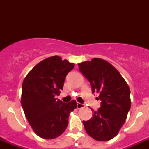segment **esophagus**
Masks as SVG:
<instances>
[{
    "label": "esophagus",
    "mask_w": 149,
    "mask_h": 149,
    "mask_svg": "<svg viewBox=\"0 0 149 149\" xmlns=\"http://www.w3.org/2000/svg\"><path fill=\"white\" fill-rule=\"evenodd\" d=\"M84 107H85V104H80V103H77V107L78 109H81Z\"/></svg>",
    "instance_id": "1"
}]
</instances>
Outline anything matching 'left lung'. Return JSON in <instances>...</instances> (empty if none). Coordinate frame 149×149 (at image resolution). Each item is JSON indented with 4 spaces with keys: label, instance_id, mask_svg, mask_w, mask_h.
<instances>
[{
    "label": "left lung",
    "instance_id": "8db88e82",
    "mask_svg": "<svg viewBox=\"0 0 149 149\" xmlns=\"http://www.w3.org/2000/svg\"><path fill=\"white\" fill-rule=\"evenodd\" d=\"M79 70L101 101L97 111L91 109L93 117L83 121L85 130L97 141L111 140L118 134L131 108L129 87L120 72L101 58L79 63Z\"/></svg>",
    "mask_w": 149,
    "mask_h": 149
}]
</instances>
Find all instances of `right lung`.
I'll return each mask as SVG.
<instances>
[{"instance_id":"add662e5","label":"right lung","mask_w":149,"mask_h":149,"mask_svg":"<svg viewBox=\"0 0 149 149\" xmlns=\"http://www.w3.org/2000/svg\"><path fill=\"white\" fill-rule=\"evenodd\" d=\"M74 65L57 56L49 57L37 64L23 81L22 106L34 132L42 139H53L63 134L70 113L77 108L74 100L63 103L55 98Z\"/></svg>"}]
</instances>
